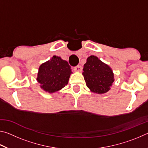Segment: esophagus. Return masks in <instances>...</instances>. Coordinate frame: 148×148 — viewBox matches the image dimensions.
Instances as JSON below:
<instances>
[{"label": "esophagus", "instance_id": "1", "mask_svg": "<svg viewBox=\"0 0 148 148\" xmlns=\"http://www.w3.org/2000/svg\"><path fill=\"white\" fill-rule=\"evenodd\" d=\"M74 71L76 72H81L82 71V66L81 65H77V66H75L74 68Z\"/></svg>", "mask_w": 148, "mask_h": 148}]
</instances>
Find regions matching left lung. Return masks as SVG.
<instances>
[{
	"instance_id": "1",
	"label": "left lung",
	"mask_w": 148,
	"mask_h": 148,
	"mask_svg": "<svg viewBox=\"0 0 148 148\" xmlns=\"http://www.w3.org/2000/svg\"><path fill=\"white\" fill-rule=\"evenodd\" d=\"M83 75L87 87L92 92L99 94L108 91L114 81L110 67L94 56L87 58L84 66Z\"/></svg>"
}]
</instances>
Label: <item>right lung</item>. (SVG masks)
Listing matches in <instances>:
<instances>
[{
    "mask_svg": "<svg viewBox=\"0 0 148 148\" xmlns=\"http://www.w3.org/2000/svg\"><path fill=\"white\" fill-rule=\"evenodd\" d=\"M72 73L68 62L54 56L39 68L37 81L44 91L50 93L61 89L67 85Z\"/></svg>",
    "mask_w": 148,
    "mask_h": 148,
    "instance_id": "right-lung-1",
    "label": "right lung"
}]
</instances>
